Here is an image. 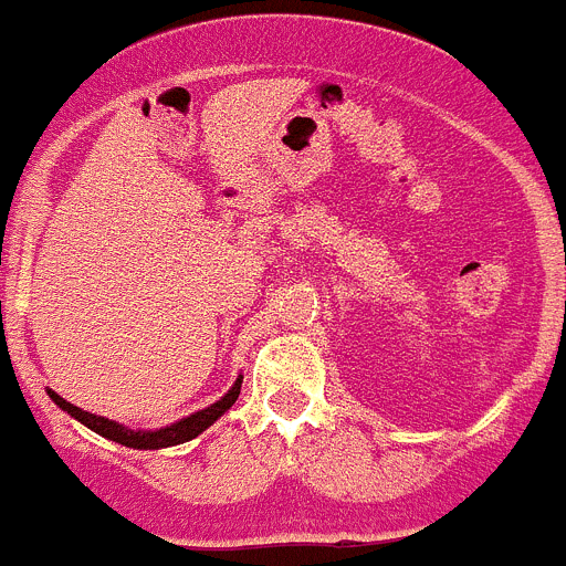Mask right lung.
Returning <instances> with one entry per match:
<instances>
[{
  "mask_svg": "<svg viewBox=\"0 0 566 566\" xmlns=\"http://www.w3.org/2000/svg\"><path fill=\"white\" fill-rule=\"evenodd\" d=\"M240 382H243V377H238V382L232 385V391H229L223 399H218V402L209 405V408H203V411L192 413V417L181 419V422L169 424V428H161V431H129V428L113 422V419L96 417V413H90V411H84V408L70 405L67 399L59 397L56 391H48V394H50V399H53L59 408H62V411H67L70 417H76L78 422L87 424L90 431L102 433V437L113 439V442L124 444V448H138V451H158V448H172V444L189 442V439H195L198 433L207 431L214 419L223 417V413L232 408L234 399H238V394H240Z\"/></svg>",
  "mask_w": 566,
  "mask_h": 566,
  "instance_id": "1",
  "label": "right lung"
}]
</instances>
